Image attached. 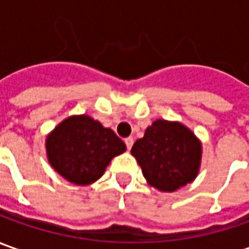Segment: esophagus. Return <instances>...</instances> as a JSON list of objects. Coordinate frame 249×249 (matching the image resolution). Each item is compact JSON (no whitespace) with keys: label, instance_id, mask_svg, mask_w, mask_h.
<instances>
[{"label":"esophagus","instance_id":"1","mask_svg":"<svg viewBox=\"0 0 249 249\" xmlns=\"http://www.w3.org/2000/svg\"><path fill=\"white\" fill-rule=\"evenodd\" d=\"M125 144H126V149H128V150H131V147H132V144H133V138H131V136H129V138H126V139H125Z\"/></svg>","mask_w":249,"mask_h":249}]
</instances>
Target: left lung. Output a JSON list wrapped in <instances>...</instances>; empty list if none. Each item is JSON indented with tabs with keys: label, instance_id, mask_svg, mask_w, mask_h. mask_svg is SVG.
Returning a JSON list of instances; mask_svg holds the SVG:
<instances>
[{
	"label": "left lung",
	"instance_id": "1",
	"mask_svg": "<svg viewBox=\"0 0 249 249\" xmlns=\"http://www.w3.org/2000/svg\"><path fill=\"white\" fill-rule=\"evenodd\" d=\"M131 153L147 183L161 192H175L196 179L202 149L187 126L157 120L133 143Z\"/></svg>",
	"mask_w": 249,
	"mask_h": 249
}]
</instances>
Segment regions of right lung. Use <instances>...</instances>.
I'll return each instance as SVG.
<instances>
[{
    "mask_svg": "<svg viewBox=\"0 0 249 249\" xmlns=\"http://www.w3.org/2000/svg\"><path fill=\"white\" fill-rule=\"evenodd\" d=\"M51 167L74 184H90L105 174L111 159L126 150L113 129L89 116L66 118L48 135Z\"/></svg>",
    "mask_w": 249,
    "mask_h": 249,
    "instance_id": "obj_1",
    "label": "right lung"
}]
</instances>
